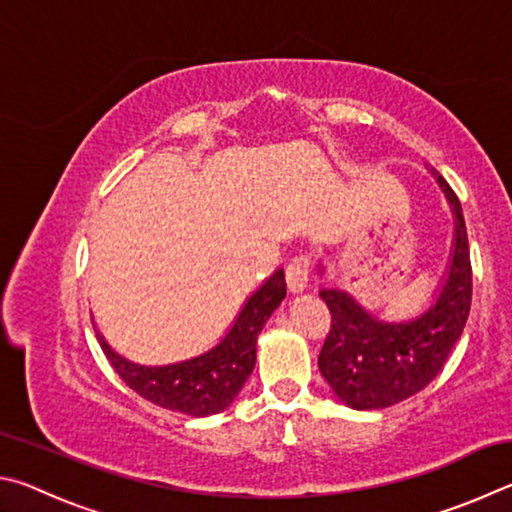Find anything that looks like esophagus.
<instances>
[{"instance_id": "1", "label": "esophagus", "mask_w": 512, "mask_h": 512, "mask_svg": "<svg viewBox=\"0 0 512 512\" xmlns=\"http://www.w3.org/2000/svg\"><path fill=\"white\" fill-rule=\"evenodd\" d=\"M285 279H288L290 292L297 294L306 290L310 281V258L306 254L294 256L288 265V270H285Z\"/></svg>"}]
</instances>
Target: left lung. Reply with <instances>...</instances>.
Returning a JSON list of instances; mask_svg holds the SVG:
<instances>
[{"mask_svg":"<svg viewBox=\"0 0 512 512\" xmlns=\"http://www.w3.org/2000/svg\"><path fill=\"white\" fill-rule=\"evenodd\" d=\"M427 170L445 193L454 218L450 263L432 303L407 321H384L351 292L319 290L333 315L319 371L351 409H384L423 391L441 373L470 315L472 267L461 202L438 170ZM319 272H326L324 265Z\"/></svg>","mask_w":512,"mask_h":512,"instance_id":"8db88e82","label":"left lung"}]
</instances>
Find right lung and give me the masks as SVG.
Returning a JSON list of instances; mask_svg holds the SVG:
<instances>
[{
    "label": "right lung",
    "instance_id": "obj_1",
    "mask_svg": "<svg viewBox=\"0 0 512 512\" xmlns=\"http://www.w3.org/2000/svg\"><path fill=\"white\" fill-rule=\"evenodd\" d=\"M283 299L285 272L279 267L242 303L238 317L218 344L173 364L148 366L130 362L128 357L116 353L98 330L96 339L114 371L141 398L179 414L204 418L227 409L245 387L256 366L258 335Z\"/></svg>",
    "mask_w": 512,
    "mask_h": 512
}]
</instances>
